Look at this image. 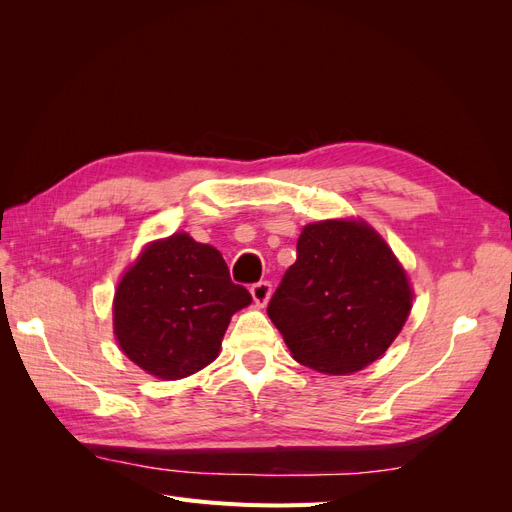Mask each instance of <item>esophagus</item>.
<instances>
[{"instance_id":"esophagus-1","label":"esophagus","mask_w":512,"mask_h":512,"mask_svg":"<svg viewBox=\"0 0 512 512\" xmlns=\"http://www.w3.org/2000/svg\"><path fill=\"white\" fill-rule=\"evenodd\" d=\"M271 297V282H258L252 286V299L256 305H265Z\"/></svg>"}]
</instances>
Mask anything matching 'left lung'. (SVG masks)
<instances>
[{
	"mask_svg": "<svg viewBox=\"0 0 512 512\" xmlns=\"http://www.w3.org/2000/svg\"><path fill=\"white\" fill-rule=\"evenodd\" d=\"M412 309L408 275L365 222L307 224L267 314L292 359L344 376L374 363Z\"/></svg>",
	"mask_w": 512,
	"mask_h": 512,
	"instance_id": "1",
	"label": "left lung"
}]
</instances>
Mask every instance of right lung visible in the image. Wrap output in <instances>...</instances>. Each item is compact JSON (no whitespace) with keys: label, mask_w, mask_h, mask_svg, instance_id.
I'll list each match as a JSON object with an SVG mask.
<instances>
[{"label":"right lung","mask_w":512,"mask_h":512,"mask_svg":"<svg viewBox=\"0 0 512 512\" xmlns=\"http://www.w3.org/2000/svg\"><path fill=\"white\" fill-rule=\"evenodd\" d=\"M252 303L232 284L222 254L185 232L153 241L121 277L113 303L115 337L147 374L179 380L220 354L232 314Z\"/></svg>","instance_id":"right-lung-1"}]
</instances>
